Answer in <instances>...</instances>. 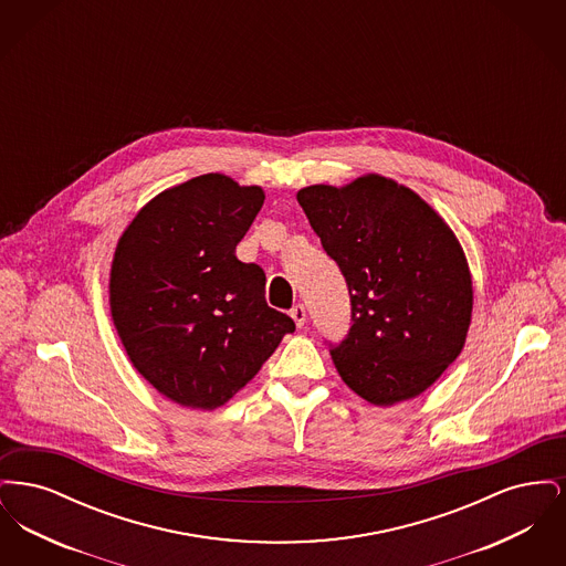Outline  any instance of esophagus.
Returning <instances> with one entry per match:
<instances>
[{
  "label": "esophagus",
  "mask_w": 566,
  "mask_h": 566,
  "mask_svg": "<svg viewBox=\"0 0 566 566\" xmlns=\"http://www.w3.org/2000/svg\"><path fill=\"white\" fill-rule=\"evenodd\" d=\"M291 316H293V321H295L296 326L301 328L303 324H305V321H307V314H305V307L298 303V305H295L293 310H291Z\"/></svg>",
  "instance_id": "34e87169"
}]
</instances>
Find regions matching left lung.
<instances>
[{
    "mask_svg": "<svg viewBox=\"0 0 566 566\" xmlns=\"http://www.w3.org/2000/svg\"><path fill=\"white\" fill-rule=\"evenodd\" d=\"M350 291L352 326L328 344L342 379L374 405L424 392L464 346L473 289L464 252L413 190L365 176L296 192Z\"/></svg>",
    "mask_w": 566,
    "mask_h": 566,
    "instance_id": "left-lung-1",
    "label": "left lung"
}]
</instances>
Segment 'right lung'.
<instances>
[{
	"instance_id": "right-lung-1",
	"label": "right lung",
	"mask_w": 566,
	"mask_h": 566,
	"mask_svg": "<svg viewBox=\"0 0 566 566\" xmlns=\"http://www.w3.org/2000/svg\"><path fill=\"white\" fill-rule=\"evenodd\" d=\"M263 201L206 174L157 195L116 245L112 321L135 369L178 405L227 403L295 331L268 305L265 271L235 256Z\"/></svg>"
}]
</instances>
